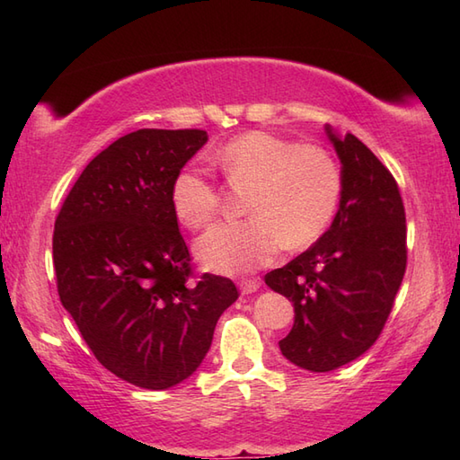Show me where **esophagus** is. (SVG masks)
Instances as JSON below:
<instances>
[{
	"label": "esophagus",
	"mask_w": 460,
	"mask_h": 460,
	"mask_svg": "<svg viewBox=\"0 0 460 460\" xmlns=\"http://www.w3.org/2000/svg\"><path fill=\"white\" fill-rule=\"evenodd\" d=\"M261 287V280L259 279H245L239 282V288H241V295H252V292H257Z\"/></svg>",
	"instance_id": "1"
}]
</instances>
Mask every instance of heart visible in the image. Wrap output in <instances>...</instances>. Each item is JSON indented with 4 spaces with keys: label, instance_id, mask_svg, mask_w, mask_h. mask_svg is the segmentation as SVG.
Wrapping results in <instances>:
<instances>
[{
    "label": "heart",
    "instance_id": "obj_1",
    "mask_svg": "<svg viewBox=\"0 0 460 460\" xmlns=\"http://www.w3.org/2000/svg\"><path fill=\"white\" fill-rule=\"evenodd\" d=\"M233 190H251L247 221L221 223L195 243V255L209 270L241 275L275 261L282 247L312 245L338 209L341 172L320 146H298L270 132L252 130L213 154ZM172 209L191 229L205 227L221 209V191L201 170L185 168L173 178Z\"/></svg>",
    "mask_w": 460,
    "mask_h": 460
}]
</instances>
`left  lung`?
<instances>
[{
	"label": "left lung",
	"instance_id": "obj_1",
	"mask_svg": "<svg viewBox=\"0 0 460 460\" xmlns=\"http://www.w3.org/2000/svg\"><path fill=\"white\" fill-rule=\"evenodd\" d=\"M341 164L336 217L314 245L265 282L295 306L279 348L290 364L332 371L379 338L407 265L405 209L394 175L354 134L324 126Z\"/></svg>",
	"mask_w": 460,
	"mask_h": 460
}]
</instances>
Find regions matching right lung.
<instances>
[{"instance_id": "1", "label": "right lung", "mask_w": 460, "mask_h": 460, "mask_svg": "<svg viewBox=\"0 0 460 460\" xmlns=\"http://www.w3.org/2000/svg\"><path fill=\"white\" fill-rule=\"evenodd\" d=\"M205 130L142 128L83 170L57 215L58 296L94 358L136 387L170 389L208 356L219 316L239 298L229 279H190L170 191Z\"/></svg>"}]
</instances>
